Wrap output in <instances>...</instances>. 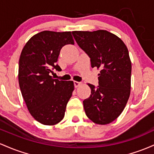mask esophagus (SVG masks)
<instances>
[{
    "instance_id": "1",
    "label": "esophagus",
    "mask_w": 154,
    "mask_h": 154,
    "mask_svg": "<svg viewBox=\"0 0 154 154\" xmlns=\"http://www.w3.org/2000/svg\"><path fill=\"white\" fill-rule=\"evenodd\" d=\"M73 84H74V86H75V87L77 88V87H79L81 84H82V83L79 82H73Z\"/></svg>"
}]
</instances>
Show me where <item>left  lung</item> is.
Wrapping results in <instances>:
<instances>
[{
	"mask_svg": "<svg viewBox=\"0 0 154 154\" xmlns=\"http://www.w3.org/2000/svg\"><path fill=\"white\" fill-rule=\"evenodd\" d=\"M72 35L90 58L91 68H100L98 86L89 84V97L83 101L87 117L107 124L122 113L129 97L132 64L129 51L118 36L107 30L72 31Z\"/></svg>",
	"mask_w": 154,
	"mask_h": 154,
	"instance_id": "obj_1",
	"label": "left lung"
}]
</instances>
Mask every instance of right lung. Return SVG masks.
<instances>
[{
    "label": "right lung",
    "mask_w": 154,
    "mask_h": 154,
    "mask_svg": "<svg viewBox=\"0 0 154 154\" xmlns=\"http://www.w3.org/2000/svg\"><path fill=\"white\" fill-rule=\"evenodd\" d=\"M74 44L71 32L43 31L29 40L19 61V84L22 95L33 118L45 125H54L64 118L74 89L73 82L54 79L60 50Z\"/></svg>",
    "instance_id": "right-lung-1"
}]
</instances>
